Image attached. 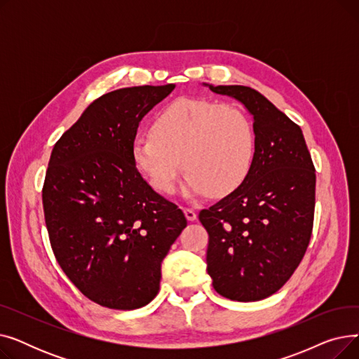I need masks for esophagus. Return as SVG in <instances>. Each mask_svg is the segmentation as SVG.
I'll use <instances>...</instances> for the list:
<instances>
[{
  "instance_id": "34e87169",
  "label": "esophagus",
  "mask_w": 359,
  "mask_h": 359,
  "mask_svg": "<svg viewBox=\"0 0 359 359\" xmlns=\"http://www.w3.org/2000/svg\"><path fill=\"white\" fill-rule=\"evenodd\" d=\"M183 211H184V215H186L187 221H195L198 218V214L192 208H184Z\"/></svg>"
}]
</instances>
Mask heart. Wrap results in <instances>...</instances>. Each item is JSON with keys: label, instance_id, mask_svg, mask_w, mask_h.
I'll return each instance as SVG.
<instances>
[{"label": "heart", "instance_id": "b5f03b06", "mask_svg": "<svg viewBox=\"0 0 359 359\" xmlns=\"http://www.w3.org/2000/svg\"><path fill=\"white\" fill-rule=\"evenodd\" d=\"M256 134L249 115L234 104L180 97L154 118L153 132L132 141V160L151 186L170 194L186 170V195H225L253 163Z\"/></svg>", "mask_w": 359, "mask_h": 359}]
</instances>
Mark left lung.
<instances>
[{"label": "left lung", "instance_id": "obj_1", "mask_svg": "<svg viewBox=\"0 0 359 359\" xmlns=\"http://www.w3.org/2000/svg\"><path fill=\"white\" fill-rule=\"evenodd\" d=\"M253 116L256 149L241 184L199 212L208 231L206 271L218 294L259 301L291 278L310 243L316 173L301 128L246 86H212Z\"/></svg>", "mask_w": 359, "mask_h": 359}]
</instances>
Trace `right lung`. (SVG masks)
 <instances>
[{"instance_id":"right-lung-1","label":"right lung","mask_w":359,"mask_h":359,"mask_svg":"<svg viewBox=\"0 0 359 359\" xmlns=\"http://www.w3.org/2000/svg\"><path fill=\"white\" fill-rule=\"evenodd\" d=\"M175 87L103 94L52 149L42 191L50 246L72 284L103 307L147 306L160 290L163 259L187 225L132 160L141 119Z\"/></svg>"}]
</instances>
